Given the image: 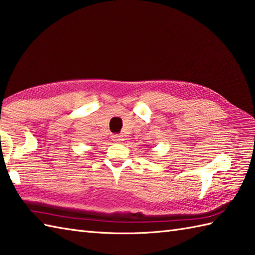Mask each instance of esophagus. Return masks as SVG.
<instances>
[{
    "label": "esophagus",
    "mask_w": 255,
    "mask_h": 255,
    "mask_svg": "<svg viewBox=\"0 0 255 255\" xmlns=\"http://www.w3.org/2000/svg\"><path fill=\"white\" fill-rule=\"evenodd\" d=\"M112 139H113L114 142L120 143V142H122V141H123V136H122V135H113V136H112Z\"/></svg>",
    "instance_id": "esophagus-1"
}]
</instances>
